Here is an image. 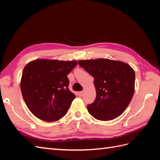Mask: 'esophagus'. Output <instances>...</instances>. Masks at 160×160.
I'll list each match as a JSON object with an SVG mask.
<instances>
[{"instance_id": "34e87169", "label": "esophagus", "mask_w": 160, "mask_h": 160, "mask_svg": "<svg viewBox=\"0 0 160 160\" xmlns=\"http://www.w3.org/2000/svg\"><path fill=\"white\" fill-rule=\"evenodd\" d=\"M83 91H79V97H82V96H83Z\"/></svg>"}]
</instances>
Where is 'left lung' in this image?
<instances>
[{"mask_svg": "<svg viewBox=\"0 0 160 160\" xmlns=\"http://www.w3.org/2000/svg\"><path fill=\"white\" fill-rule=\"evenodd\" d=\"M79 65L94 77L96 98L88 105L89 113L100 121L122 115L135 91V71L122 61L108 59L80 60Z\"/></svg>", "mask_w": 160, "mask_h": 160, "instance_id": "8db88e82", "label": "left lung"}]
</instances>
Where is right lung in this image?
<instances>
[{
    "mask_svg": "<svg viewBox=\"0 0 160 160\" xmlns=\"http://www.w3.org/2000/svg\"><path fill=\"white\" fill-rule=\"evenodd\" d=\"M77 61L36 59L24 67L21 90L31 113L41 120L55 122L68 111L75 95L68 88L67 75Z\"/></svg>",
    "mask_w": 160,
    "mask_h": 160,
    "instance_id": "add662e5",
    "label": "right lung"
}]
</instances>
